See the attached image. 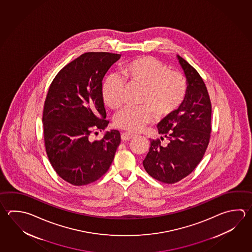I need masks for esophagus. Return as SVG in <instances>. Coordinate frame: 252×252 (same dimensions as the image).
Masks as SVG:
<instances>
[{"label": "esophagus", "mask_w": 252, "mask_h": 252, "mask_svg": "<svg viewBox=\"0 0 252 252\" xmlns=\"http://www.w3.org/2000/svg\"><path fill=\"white\" fill-rule=\"evenodd\" d=\"M133 135L132 134H130L128 133H123L121 134V140L122 141H125V142H126V141H130L131 139H133Z\"/></svg>", "instance_id": "obj_1"}]
</instances>
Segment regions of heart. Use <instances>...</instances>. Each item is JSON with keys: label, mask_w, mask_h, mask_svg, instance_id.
<instances>
[{"label": "heart", "mask_w": 252, "mask_h": 252, "mask_svg": "<svg viewBox=\"0 0 252 252\" xmlns=\"http://www.w3.org/2000/svg\"><path fill=\"white\" fill-rule=\"evenodd\" d=\"M119 76H109L101 87L105 104L117 109L123 104L125 81L141 88L139 108H124L115 116V126L129 133H137L154 120L164 119L180 107L186 97V83L179 72L152 57H140L125 64Z\"/></svg>", "instance_id": "1"}]
</instances>
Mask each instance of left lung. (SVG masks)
I'll return each mask as SVG.
<instances>
[{
	"instance_id": "left-lung-1",
	"label": "left lung",
	"mask_w": 252,
	"mask_h": 252,
	"mask_svg": "<svg viewBox=\"0 0 252 252\" xmlns=\"http://www.w3.org/2000/svg\"><path fill=\"white\" fill-rule=\"evenodd\" d=\"M186 78V94L180 107L158 124L160 139L168 144L151 141L143 161L150 176L166 184H175L188 176L204 155L211 132V103L199 73L176 55Z\"/></svg>"
}]
</instances>
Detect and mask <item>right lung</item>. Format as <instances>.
Listing matches in <instances>:
<instances>
[{
	"instance_id": "add662e5",
	"label": "right lung",
	"mask_w": 252,
	"mask_h": 252,
	"mask_svg": "<svg viewBox=\"0 0 252 252\" xmlns=\"http://www.w3.org/2000/svg\"><path fill=\"white\" fill-rule=\"evenodd\" d=\"M120 54L86 53L64 66L53 79L43 108L44 143L54 170L73 186H86L108 171L120 143L118 130L92 142L104 129L102 79ZM97 133V132H96Z\"/></svg>"
}]
</instances>
